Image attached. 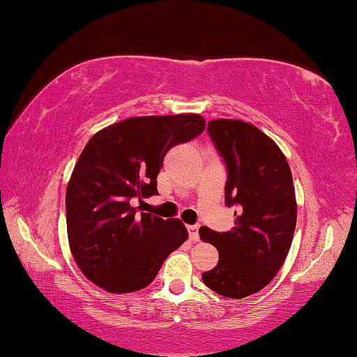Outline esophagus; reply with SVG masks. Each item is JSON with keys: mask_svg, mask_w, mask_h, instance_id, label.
I'll use <instances>...</instances> for the list:
<instances>
[{"mask_svg": "<svg viewBox=\"0 0 357 357\" xmlns=\"http://www.w3.org/2000/svg\"><path fill=\"white\" fill-rule=\"evenodd\" d=\"M188 232H190V238L192 242L199 241V226H197V225L188 226Z\"/></svg>", "mask_w": 357, "mask_h": 357, "instance_id": "esophagus-1", "label": "esophagus"}]
</instances>
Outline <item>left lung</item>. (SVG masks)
Returning a JSON list of instances; mask_svg holds the SVG:
<instances>
[{"label": "left lung", "instance_id": "1", "mask_svg": "<svg viewBox=\"0 0 357 357\" xmlns=\"http://www.w3.org/2000/svg\"><path fill=\"white\" fill-rule=\"evenodd\" d=\"M208 132L227 166L226 206H237L234 227L202 226V242L217 247V267L204 272L210 289L231 299L258 293L288 256L297 220L293 174L278 145L242 120L208 121Z\"/></svg>", "mask_w": 357, "mask_h": 357}]
</instances>
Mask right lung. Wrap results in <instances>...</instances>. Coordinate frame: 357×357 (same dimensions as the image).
Here are the masks:
<instances>
[{
  "instance_id": "1",
  "label": "right lung",
  "mask_w": 357,
  "mask_h": 357,
  "mask_svg": "<svg viewBox=\"0 0 357 357\" xmlns=\"http://www.w3.org/2000/svg\"><path fill=\"white\" fill-rule=\"evenodd\" d=\"M206 128L199 114L131 116L93 136L66 188V227L80 272L107 293H134L153 282L188 231L177 218L136 212L132 199L158 195L169 149Z\"/></svg>"
}]
</instances>
